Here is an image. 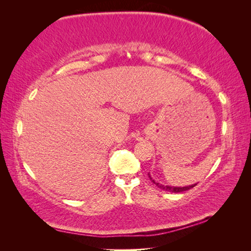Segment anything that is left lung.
Returning a JSON list of instances; mask_svg holds the SVG:
<instances>
[{
	"label": "left lung",
	"mask_w": 251,
	"mask_h": 251,
	"mask_svg": "<svg viewBox=\"0 0 251 251\" xmlns=\"http://www.w3.org/2000/svg\"><path fill=\"white\" fill-rule=\"evenodd\" d=\"M150 175V174H148ZM150 179L154 182V184L158 187V188L163 189V190H166V192H171V193H182V192H186V190H188L190 188H193V187L196 186V184L194 185H190V186H186V187H174V186H165L163 184H159V182H156L154 179H152L151 176L150 175Z\"/></svg>",
	"instance_id": "1"
}]
</instances>
